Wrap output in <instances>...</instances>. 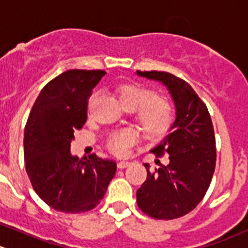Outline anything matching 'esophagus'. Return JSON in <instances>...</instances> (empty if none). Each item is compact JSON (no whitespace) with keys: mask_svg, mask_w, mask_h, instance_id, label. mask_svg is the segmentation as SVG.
<instances>
[{"mask_svg":"<svg viewBox=\"0 0 248 248\" xmlns=\"http://www.w3.org/2000/svg\"><path fill=\"white\" fill-rule=\"evenodd\" d=\"M127 166H129L128 161H119V163H117V168L119 169H124L127 168Z\"/></svg>","mask_w":248,"mask_h":248,"instance_id":"1","label":"esophagus"}]
</instances>
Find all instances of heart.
<instances>
[{"instance_id": "obj_1", "label": "heart", "mask_w": 248, "mask_h": 248, "mask_svg": "<svg viewBox=\"0 0 248 248\" xmlns=\"http://www.w3.org/2000/svg\"><path fill=\"white\" fill-rule=\"evenodd\" d=\"M116 95L124 110H135V116L149 137H161L173 121L172 106L164 95L150 93L137 83H124L116 89ZM137 140L132 129H121L108 138V148L116 155H126Z\"/></svg>"}]
</instances>
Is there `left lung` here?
Returning a JSON list of instances; mask_svg holds the SVG:
<instances>
[{"label": "left lung", "instance_id": "left-lung-1", "mask_svg": "<svg viewBox=\"0 0 248 248\" xmlns=\"http://www.w3.org/2000/svg\"><path fill=\"white\" fill-rule=\"evenodd\" d=\"M136 75L166 87L176 110L169 135L150 149L155 155L168 154V165L150 172L144 164L147 180L137 191V204L152 218H180L197 207L212 181L217 160L212 119L197 93L181 78L158 71Z\"/></svg>", "mask_w": 248, "mask_h": 248}]
</instances>
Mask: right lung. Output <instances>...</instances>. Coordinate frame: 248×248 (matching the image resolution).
<instances>
[{"instance_id": "1", "label": "right lung", "mask_w": 248, "mask_h": 248, "mask_svg": "<svg viewBox=\"0 0 248 248\" xmlns=\"http://www.w3.org/2000/svg\"><path fill=\"white\" fill-rule=\"evenodd\" d=\"M105 72L69 69L48 82L24 129L25 169L39 197L63 213H83L103 200L116 163L72 155L75 132L87 120L88 98Z\"/></svg>"}]
</instances>
